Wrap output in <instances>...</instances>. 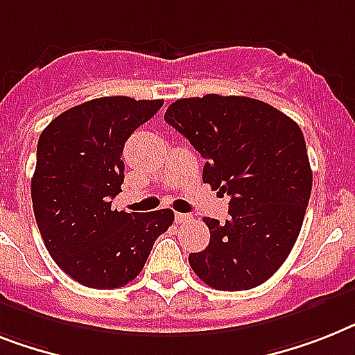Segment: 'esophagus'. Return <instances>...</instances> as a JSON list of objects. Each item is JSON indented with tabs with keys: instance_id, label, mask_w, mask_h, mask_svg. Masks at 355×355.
Wrapping results in <instances>:
<instances>
[{
	"instance_id": "1",
	"label": "esophagus",
	"mask_w": 355,
	"mask_h": 355,
	"mask_svg": "<svg viewBox=\"0 0 355 355\" xmlns=\"http://www.w3.org/2000/svg\"><path fill=\"white\" fill-rule=\"evenodd\" d=\"M190 219H192L190 214H181V212L175 214V221H178V223H189Z\"/></svg>"
}]
</instances>
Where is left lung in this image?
<instances>
[{"label": "left lung", "instance_id": "8db88e82", "mask_svg": "<svg viewBox=\"0 0 355 355\" xmlns=\"http://www.w3.org/2000/svg\"><path fill=\"white\" fill-rule=\"evenodd\" d=\"M165 121L207 159L203 181L230 196L228 219L205 218L209 247L190 254L216 290H248L276 274L300 236L312 192L301 128L272 105L245 96L178 99Z\"/></svg>", "mask_w": 355, "mask_h": 355}]
</instances>
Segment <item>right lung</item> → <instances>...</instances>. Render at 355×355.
<instances>
[{
    "instance_id": "add662e5",
    "label": "right lung",
    "mask_w": 355,
    "mask_h": 355,
    "mask_svg": "<svg viewBox=\"0 0 355 355\" xmlns=\"http://www.w3.org/2000/svg\"><path fill=\"white\" fill-rule=\"evenodd\" d=\"M163 99L98 98L60 114L41 132L32 207L46 250L61 270L90 288L136 279L154 243L174 221L171 209H110L125 180L123 146Z\"/></svg>"
}]
</instances>
